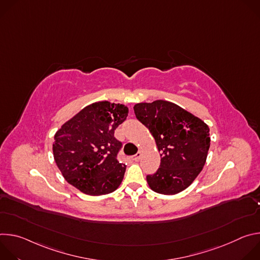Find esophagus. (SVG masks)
I'll list each match as a JSON object with an SVG mask.
<instances>
[{
    "label": "esophagus",
    "mask_w": 260,
    "mask_h": 260,
    "mask_svg": "<svg viewBox=\"0 0 260 260\" xmlns=\"http://www.w3.org/2000/svg\"><path fill=\"white\" fill-rule=\"evenodd\" d=\"M140 157H141V152H137L135 155H133V156H132V158H133L134 160H136V161H137V160H139V159H140Z\"/></svg>",
    "instance_id": "obj_1"
}]
</instances>
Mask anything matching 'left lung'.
<instances>
[{"label":"left lung","instance_id":"1","mask_svg":"<svg viewBox=\"0 0 260 260\" xmlns=\"http://www.w3.org/2000/svg\"><path fill=\"white\" fill-rule=\"evenodd\" d=\"M137 119L153 136L160 166L146 179L161 194L186 189L203 170L210 148L208 125L186 110L167 101L135 105Z\"/></svg>","mask_w":260,"mask_h":260}]
</instances>
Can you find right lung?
I'll use <instances>...</instances> for the list:
<instances>
[{
  "label": "right lung",
  "instance_id": "add662e5",
  "mask_svg": "<svg viewBox=\"0 0 260 260\" xmlns=\"http://www.w3.org/2000/svg\"><path fill=\"white\" fill-rule=\"evenodd\" d=\"M127 113V107L120 104L93 103L57 131L53 156L68 183L89 196L118 188L126 166L117 159L122 143L114 131Z\"/></svg>",
  "mask_w": 260,
  "mask_h": 260
}]
</instances>
